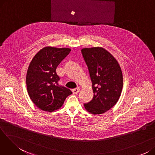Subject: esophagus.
Here are the masks:
<instances>
[{"label":"esophagus","instance_id":"34e87169","mask_svg":"<svg viewBox=\"0 0 155 155\" xmlns=\"http://www.w3.org/2000/svg\"><path fill=\"white\" fill-rule=\"evenodd\" d=\"M80 91V88H75V89H73L72 90V92L73 94H77Z\"/></svg>","mask_w":155,"mask_h":155}]
</instances>
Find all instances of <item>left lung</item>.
Returning <instances> with one entry per match:
<instances>
[{"instance_id": "8db88e82", "label": "left lung", "mask_w": 155, "mask_h": 155, "mask_svg": "<svg viewBox=\"0 0 155 155\" xmlns=\"http://www.w3.org/2000/svg\"><path fill=\"white\" fill-rule=\"evenodd\" d=\"M82 53L92 83V100L84 104L94 115L102 114L118 102L123 90V77L116 59L102 47L85 48Z\"/></svg>"}]
</instances>
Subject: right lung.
Here are the masks:
<instances>
[{
	"instance_id": "add662e5",
	"label": "right lung",
	"mask_w": 155,
	"mask_h": 155,
	"mask_svg": "<svg viewBox=\"0 0 155 155\" xmlns=\"http://www.w3.org/2000/svg\"><path fill=\"white\" fill-rule=\"evenodd\" d=\"M71 51L68 48L46 46L32 59L26 74V87L31 100L39 109L53 112L61 107L72 92L58 84L56 69Z\"/></svg>"
}]
</instances>
